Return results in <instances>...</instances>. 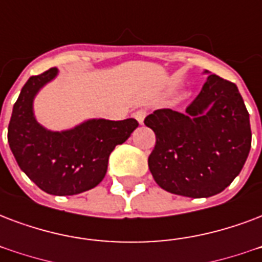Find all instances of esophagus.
<instances>
[{
	"label": "esophagus",
	"instance_id": "esophagus-1",
	"mask_svg": "<svg viewBox=\"0 0 262 262\" xmlns=\"http://www.w3.org/2000/svg\"><path fill=\"white\" fill-rule=\"evenodd\" d=\"M145 115H147V111L145 110H137V111H135L133 113V117L139 121V123H141L143 125V122H144V118Z\"/></svg>",
	"mask_w": 262,
	"mask_h": 262
}]
</instances>
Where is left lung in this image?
Here are the masks:
<instances>
[{"label": "left lung", "instance_id": "1", "mask_svg": "<svg viewBox=\"0 0 262 262\" xmlns=\"http://www.w3.org/2000/svg\"><path fill=\"white\" fill-rule=\"evenodd\" d=\"M207 73V71H205ZM157 137L148 167L165 191L209 198L236 177L251 147L250 118L233 82L215 74L184 114L162 108L144 119Z\"/></svg>", "mask_w": 262, "mask_h": 262}]
</instances>
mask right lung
Returning <instances> with one entry per match:
<instances>
[{"label":"right lung","instance_id":"add662e5","mask_svg":"<svg viewBox=\"0 0 262 262\" xmlns=\"http://www.w3.org/2000/svg\"><path fill=\"white\" fill-rule=\"evenodd\" d=\"M56 75L53 67L30 77L21 88L8 126V143L20 169L42 191L77 195L104 179L110 154L129 139L139 122L133 118L89 119L70 130H48L34 117L33 101Z\"/></svg>","mask_w":262,"mask_h":262}]
</instances>
